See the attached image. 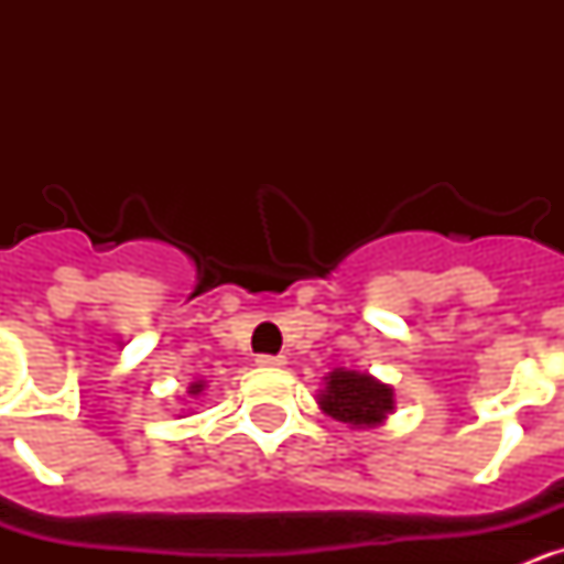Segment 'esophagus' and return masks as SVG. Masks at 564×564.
Segmentation results:
<instances>
[{"mask_svg": "<svg viewBox=\"0 0 564 564\" xmlns=\"http://www.w3.org/2000/svg\"><path fill=\"white\" fill-rule=\"evenodd\" d=\"M257 364L262 370H279V367H285V358L282 356H259Z\"/></svg>", "mask_w": 564, "mask_h": 564, "instance_id": "34e87169", "label": "esophagus"}]
</instances>
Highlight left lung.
<instances>
[{"mask_svg": "<svg viewBox=\"0 0 564 564\" xmlns=\"http://www.w3.org/2000/svg\"><path fill=\"white\" fill-rule=\"evenodd\" d=\"M325 381L327 387L318 395V406H322L325 415L347 423L352 430L381 426L387 415L395 410L390 383H381L378 378L367 376V372L338 367Z\"/></svg>", "mask_w": 564, "mask_h": 564, "instance_id": "obj_1", "label": "left lung"}]
</instances>
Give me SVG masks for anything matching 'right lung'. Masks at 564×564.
Returning <instances> with one entry per match:
<instances>
[{
	"mask_svg": "<svg viewBox=\"0 0 564 564\" xmlns=\"http://www.w3.org/2000/svg\"><path fill=\"white\" fill-rule=\"evenodd\" d=\"M203 387H206V383H203V381H194L192 387H188V395L197 398V395H200V392H203Z\"/></svg>",
	"mask_w": 564,
	"mask_h": 564,
	"instance_id": "add662e5",
	"label": "right lung"
}]
</instances>
